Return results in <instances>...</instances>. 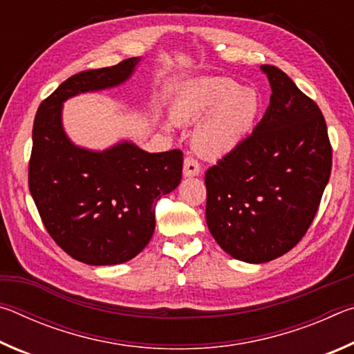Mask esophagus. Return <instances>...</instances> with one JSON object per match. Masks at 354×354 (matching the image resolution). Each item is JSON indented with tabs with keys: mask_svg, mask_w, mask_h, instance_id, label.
Returning a JSON list of instances; mask_svg holds the SVG:
<instances>
[{
	"mask_svg": "<svg viewBox=\"0 0 354 354\" xmlns=\"http://www.w3.org/2000/svg\"><path fill=\"white\" fill-rule=\"evenodd\" d=\"M183 171H184V176H196L201 173V165L194 156H187V158L184 159Z\"/></svg>",
	"mask_w": 354,
	"mask_h": 354,
	"instance_id": "34e87169",
	"label": "esophagus"
}]
</instances>
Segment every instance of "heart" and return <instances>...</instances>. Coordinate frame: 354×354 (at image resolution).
<instances>
[{"label":"heart","instance_id":"1","mask_svg":"<svg viewBox=\"0 0 354 354\" xmlns=\"http://www.w3.org/2000/svg\"><path fill=\"white\" fill-rule=\"evenodd\" d=\"M259 109L254 91L242 88L227 77H205L181 93L171 109V118L178 124H189L209 111L195 129L194 147L207 158H220L245 139Z\"/></svg>","mask_w":354,"mask_h":354}]
</instances>
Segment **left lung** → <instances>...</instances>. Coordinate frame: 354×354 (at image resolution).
<instances>
[{
	"mask_svg": "<svg viewBox=\"0 0 354 354\" xmlns=\"http://www.w3.org/2000/svg\"><path fill=\"white\" fill-rule=\"evenodd\" d=\"M270 104L253 133L209 167L206 221L239 261L286 254L306 234L333 167L325 117L283 70L262 65Z\"/></svg>",
	"mask_w": 354,
	"mask_h": 354,
	"instance_id": "obj_1",
	"label": "left lung"
}]
</instances>
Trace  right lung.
Returning a JSON list of instances; mask_svg holds the SVG:
<instances>
[{
    "label": "right lung",
    "instance_id": "obj_1",
    "mask_svg": "<svg viewBox=\"0 0 354 354\" xmlns=\"http://www.w3.org/2000/svg\"><path fill=\"white\" fill-rule=\"evenodd\" d=\"M136 64L131 57L70 76L41 101L34 118L29 192L57 247L88 266L139 254L154 232L156 203L181 183V149L147 153L124 142L93 153L75 147L62 129V101L117 86Z\"/></svg>",
    "mask_w": 354,
    "mask_h": 354
}]
</instances>
